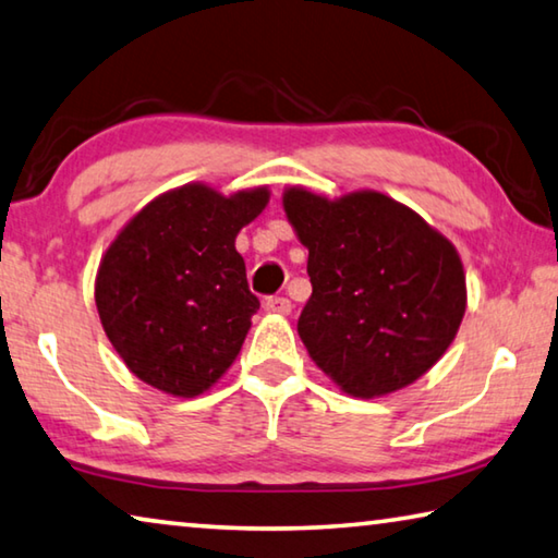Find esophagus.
Masks as SVG:
<instances>
[{
	"label": "esophagus",
	"mask_w": 558,
	"mask_h": 558,
	"mask_svg": "<svg viewBox=\"0 0 558 558\" xmlns=\"http://www.w3.org/2000/svg\"><path fill=\"white\" fill-rule=\"evenodd\" d=\"M264 308L267 314H277V316H289L291 314V301L284 296H271L264 301Z\"/></svg>",
	"instance_id": "obj_1"
}]
</instances>
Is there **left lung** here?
<instances>
[{
	"mask_svg": "<svg viewBox=\"0 0 558 558\" xmlns=\"http://www.w3.org/2000/svg\"><path fill=\"white\" fill-rule=\"evenodd\" d=\"M281 205L308 250L312 299L299 336L353 398L408 388L450 349L468 308L454 244L378 190L326 197L287 187Z\"/></svg>",
	"mask_w": 558,
	"mask_h": 558,
	"instance_id": "8db88e82",
	"label": "left lung"
}]
</instances>
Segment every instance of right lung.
I'll use <instances>...</instances> for the list:
<instances>
[{
  "label": "right lung",
  "mask_w": 558,
  "mask_h": 558,
  "mask_svg": "<svg viewBox=\"0 0 558 558\" xmlns=\"http://www.w3.org/2000/svg\"><path fill=\"white\" fill-rule=\"evenodd\" d=\"M269 187L222 195L205 182L138 209L100 257L96 308L128 371L172 398L203 396L242 351L259 299L234 240Z\"/></svg>",
  "instance_id": "obj_1"
}]
</instances>
